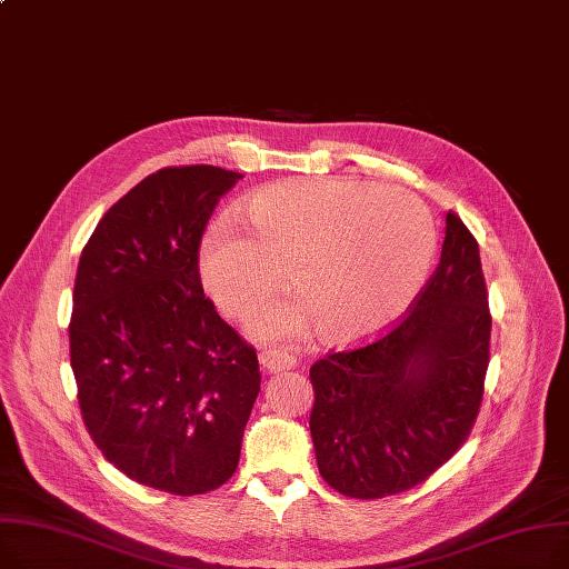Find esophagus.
<instances>
[{"label":"esophagus","mask_w":569,"mask_h":569,"mask_svg":"<svg viewBox=\"0 0 569 569\" xmlns=\"http://www.w3.org/2000/svg\"><path fill=\"white\" fill-rule=\"evenodd\" d=\"M295 360L292 356L283 353V351H262L260 353V365L264 372H271V375H279V372H288V369L295 367Z\"/></svg>","instance_id":"esophagus-1"}]
</instances>
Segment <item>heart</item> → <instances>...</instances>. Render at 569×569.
Returning <instances> with one entry per match:
<instances>
[{
    "label": "heart",
    "instance_id": "obj_1",
    "mask_svg": "<svg viewBox=\"0 0 569 569\" xmlns=\"http://www.w3.org/2000/svg\"><path fill=\"white\" fill-rule=\"evenodd\" d=\"M234 218L209 228L200 277L228 316H246L281 281L298 295L262 305L251 332L295 341L316 328L351 343L390 326L421 290L432 267V218L400 188L349 179H302L260 188Z\"/></svg>",
    "mask_w": 569,
    "mask_h": 569
}]
</instances>
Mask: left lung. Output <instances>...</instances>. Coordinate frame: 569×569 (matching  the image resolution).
I'll use <instances>...</instances> for the list:
<instances>
[{
  "instance_id": "left-lung-1",
  "label": "left lung",
  "mask_w": 569,
  "mask_h": 569,
  "mask_svg": "<svg viewBox=\"0 0 569 569\" xmlns=\"http://www.w3.org/2000/svg\"><path fill=\"white\" fill-rule=\"evenodd\" d=\"M490 326L479 243L449 211L439 264L409 313L309 369V430L328 486L379 500L437 472L477 421Z\"/></svg>"
}]
</instances>
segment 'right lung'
<instances>
[{"mask_svg":"<svg viewBox=\"0 0 569 569\" xmlns=\"http://www.w3.org/2000/svg\"><path fill=\"white\" fill-rule=\"evenodd\" d=\"M239 171L164 167L102 216L79 260L69 356L83 423L122 475L202 496L237 469L260 392L253 346L207 298L200 243Z\"/></svg>","mask_w":569,"mask_h":569,"instance_id":"add662e5","label":"right lung"}]
</instances>
